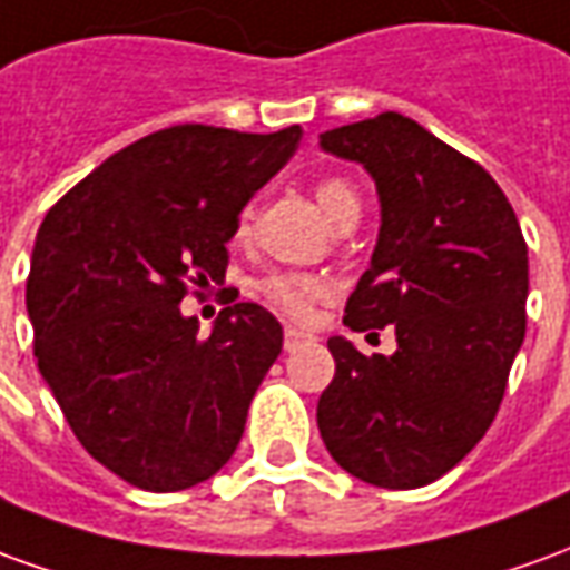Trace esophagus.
<instances>
[{"label":"esophagus","mask_w":570,"mask_h":570,"mask_svg":"<svg viewBox=\"0 0 570 570\" xmlns=\"http://www.w3.org/2000/svg\"><path fill=\"white\" fill-rule=\"evenodd\" d=\"M308 342H314V335H311V333H302V330H296V326H286V330H284V347H286V351H296V347L308 345Z\"/></svg>","instance_id":"1"}]
</instances>
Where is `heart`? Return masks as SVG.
<instances>
[{
  "label": "heart",
  "mask_w": 570,
  "mask_h": 570,
  "mask_svg": "<svg viewBox=\"0 0 570 570\" xmlns=\"http://www.w3.org/2000/svg\"><path fill=\"white\" fill-rule=\"evenodd\" d=\"M314 198L321 204V210L333 219L338 228L360 216V195L357 188L351 186L342 176H326L314 186ZM249 232V210L240 216L237 223V237ZM259 293L268 298V305L284 311L286 317L305 321L311 317L314 305L321 298L330 296V281L321 274H298V272H274L259 281Z\"/></svg>",
  "instance_id": "obj_1"
}]
</instances>
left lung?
<instances>
[{"instance_id":"obj_1","label":"left lung","mask_w":570,"mask_h":570,"mask_svg":"<svg viewBox=\"0 0 570 570\" xmlns=\"http://www.w3.org/2000/svg\"><path fill=\"white\" fill-rule=\"evenodd\" d=\"M321 146L363 164L379 188L382 228L345 323L354 333L391 323L396 351L366 357L333 335L317 428L351 476L421 489L501 409L525 338V237L485 167L400 112L326 130Z\"/></svg>"}]
</instances>
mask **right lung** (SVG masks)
Returning a JSON list of instances; mask_svg holds the SVG:
<instances>
[{
    "instance_id": "obj_1",
    "label": "right lung",
    "mask_w": 570,
    "mask_h": 570,
    "mask_svg": "<svg viewBox=\"0 0 570 570\" xmlns=\"http://www.w3.org/2000/svg\"><path fill=\"white\" fill-rule=\"evenodd\" d=\"M298 140V125L164 128L69 188L36 235L27 311L39 372L76 440L137 489H191L244 436L284 330L237 302L200 338L179 302L188 284L223 281L237 216Z\"/></svg>"
}]
</instances>
